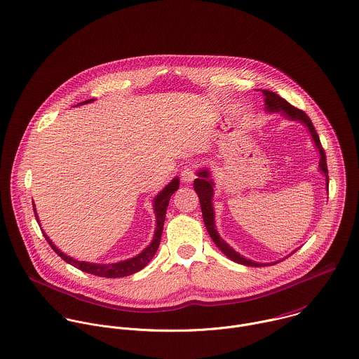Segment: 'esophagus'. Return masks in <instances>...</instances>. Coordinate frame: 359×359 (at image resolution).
Returning <instances> with one entry per match:
<instances>
[{
  "instance_id": "esophagus-1",
  "label": "esophagus",
  "mask_w": 359,
  "mask_h": 359,
  "mask_svg": "<svg viewBox=\"0 0 359 359\" xmlns=\"http://www.w3.org/2000/svg\"><path fill=\"white\" fill-rule=\"evenodd\" d=\"M180 179H182V182H184V183H191V182L196 179L194 168H193L191 165H186V166L182 169Z\"/></svg>"
}]
</instances>
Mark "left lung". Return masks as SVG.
<instances>
[{"instance_id":"1","label":"left lung","mask_w":359,"mask_h":359,"mask_svg":"<svg viewBox=\"0 0 359 359\" xmlns=\"http://www.w3.org/2000/svg\"><path fill=\"white\" fill-rule=\"evenodd\" d=\"M263 95H264V103H266V110L267 111H281L285 117L291 118V120H297V121H301L304 123L308 130L311 131V135L315 141V145L318 147L319 152H320V162H319V168L320 170L325 173L326 176V184H327V189H329V170H327V162H326V152L320 144V138L313 127V123L312 120L308 117V114L301 110V109H297L294 107L292 104H290L285 99H283L280 95H277L276 92H271V90H262ZM198 175V179L194 180L193 186H194V190L196 193L198 194V198H200V205H201V212H203V219H204V224H205V228L211 236V239L214 241V243L219 248V250L226 256L229 257L232 262L235 263H239V264H243V266H250V267H263V266H273V264H277L280 262H276V263H269V264H263V263H256V262H252L249 259H245L243 256H241L239 253H236L226 242H224V239L218 235L217 229H215V221H214V207H212V196H214V182L210 179V172L208 169H203L201 172L197 173Z\"/></svg>"}]
</instances>
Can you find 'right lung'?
Wrapping results in <instances>:
<instances>
[{"mask_svg":"<svg viewBox=\"0 0 359 359\" xmlns=\"http://www.w3.org/2000/svg\"><path fill=\"white\" fill-rule=\"evenodd\" d=\"M89 102H93V99H89V100H85L79 104H85V103H89ZM179 189V179L175 177L154 200V211H155V217H156V229H155V235H154V239L151 242V245H148V248H145L138 256L133 257V259H128V260H124V262H118V263H111V264H95V263H86V262H78V260H74L72 257L64 255L62 252H60L54 245L53 242L47 238L46 233L44 238L47 241V243L51 246V249L64 260L67 262L68 264L79 269L83 273H89V274H93V276H97V277H106V278H118V277H127V276H131L140 270H142L151 260L152 257L155 256L158 248H159V242H161V236H162V231H163V224H165V217H166V210H168V205H169V200L172 197V194ZM34 207V205H33ZM34 211V217L37 219V214H36V210L33 208ZM39 221V219H37Z\"/></svg>","mask_w":359,"mask_h":359,"instance_id":"1","label":"right lung"}]
</instances>
